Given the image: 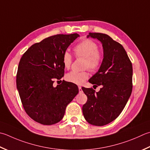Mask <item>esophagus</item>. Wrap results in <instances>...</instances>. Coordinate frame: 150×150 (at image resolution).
I'll return each instance as SVG.
<instances>
[{
	"instance_id": "esophagus-1",
	"label": "esophagus",
	"mask_w": 150,
	"mask_h": 150,
	"mask_svg": "<svg viewBox=\"0 0 150 150\" xmlns=\"http://www.w3.org/2000/svg\"><path fill=\"white\" fill-rule=\"evenodd\" d=\"M79 93H83V90H82V88L81 86H79Z\"/></svg>"
}]
</instances>
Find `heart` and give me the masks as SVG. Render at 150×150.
Wrapping results in <instances>:
<instances>
[{"instance_id": "b5f03b06", "label": "heart", "mask_w": 150, "mask_h": 150, "mask_svg": "<svg viewBox=\"0 0 150 150\" xmlns=\"http://www.w3.org/2000/svg\"><path fill=\"white\" fill-rule=\"evenodd\" d=\"M73 52L76 58H84V67L92 71H96L100 68L103 61V55L99 46L94 41L84 40L76 45L73 48ZM73 58L68 52H65L62 57V64L66 69L71 67ZM87 71H72L66 75L67 81L78 85L83 84L88 78Z\"/></svg>"}]
</instances>
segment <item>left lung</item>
<instances>
[{
  "label": "left lung",
  "mask_w": 150,
  "mask_h": 150,
  "mask_svg": "<svg viewBox=\"0 0 150 150\" xmlns=\"http://www.w3.org/2000/svg\"><path fill=\"white\" fill-rule=\"evenodd\" d=\"M87 37L102 43L103 61L88 81L102 88L98 92L92 88H82L88 98L83 113L89 124L103 126L118 118L127 104L133 89V67L123 46L107 34L90 32Z\"/></svg>",
  "instance_id": "obj_1"
}]
</instances>
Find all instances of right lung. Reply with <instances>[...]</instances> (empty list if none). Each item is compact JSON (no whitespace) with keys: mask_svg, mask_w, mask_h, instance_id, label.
<instances>
[{"mask_svg":"<svg viewBox=\"0 0 150 150\" xmlns=\"http://www.w3.org/2000/svg\"><path fill=\"white\" fill-rule=\"evenodd\" d=\"M78 37L75 33L45 38L28 48L19 61L16 84L21 101L26 113L41 124L59 122L79 93L77 85L64 80L53 86L55 79L64 77L63 54Z\"/></svg>","mask_w":150,"mask_h":150,"instance_id":"right-lung-1","label":"right lung"}]
</instances>
